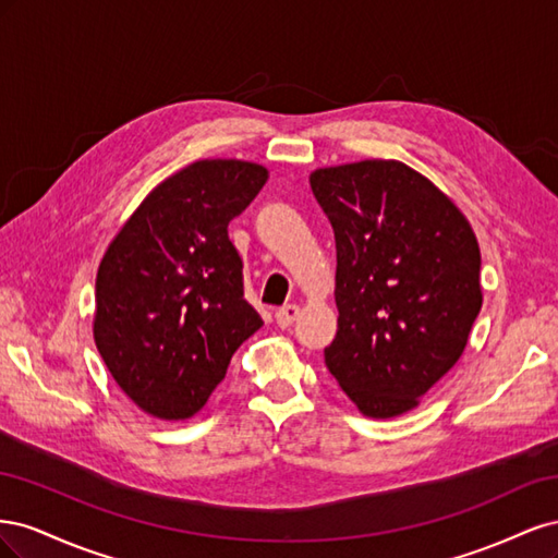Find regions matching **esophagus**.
I'll return each instance as SVG.
<instances>
[{
  "label": "esophagus",
  "mask_w": 558,
  "mask_h": 558,
  "mask_svg": "<svg viewBox=\"0 0 558 558\" xmlns=\"http://www.w3.org/2000/svg\"><path fill=\"white\" fill-rule=\"evenodd\" d=\"M300 316V305H283L275 312V318H277V326L279 328H289L293 320Z\"/></svg>",
  "instance_id": "obj_1"
}]
</instances>
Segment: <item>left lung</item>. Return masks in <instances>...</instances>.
I'll use <instances>...</instances> for the list:
<instances>
[{
	"mask_svg": "<svg viewBox=\"0 0 558 558\" xmlns=\"http://www.w3.org/2000/svg\"><path fill=\"white\" fill-rule=\"evenodd\" d=\"M310 185L337 248L326 365L363 416H400L468 347L482 310L477 238L456 202L400 160L318 167Z\"/></svg>",
	"mask_w": 558,
	"mask_h": 558,
	"instance_id": "1",
	"label": "left lung"
}]
</instances>
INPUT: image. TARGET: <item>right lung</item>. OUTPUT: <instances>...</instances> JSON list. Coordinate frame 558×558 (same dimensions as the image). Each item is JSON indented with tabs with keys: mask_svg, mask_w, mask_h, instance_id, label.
<instances>
[{
	"mask_svg": "<svg viewBox=\"0 0 558 558\" xmlns=\"http://www.w3.org/2000/svg\"><path fill=\"white\" fill-rule=\"evenodd\" d=\"M267 167L202 158L160 181L111 240L95 281L93 337L113 381L148 416L185 421L263 326L244 300L228 223Z\"/></svg>",
	"mask_w": 558,
	"mask_h": 558,
	"instance_id": "obj_1",
	"label": "right lung"
}]
</instances>
